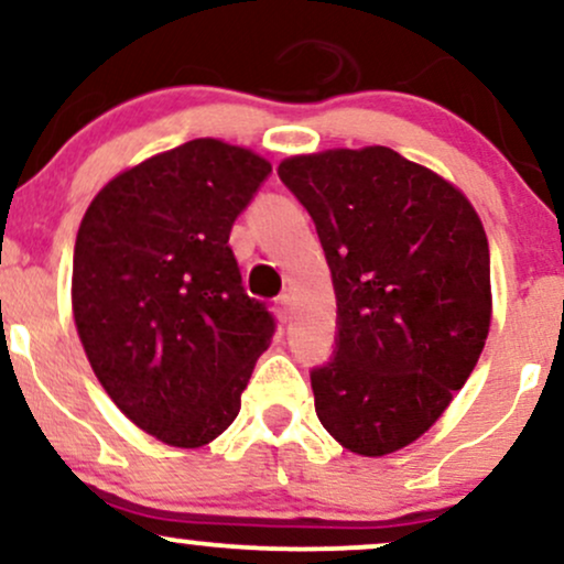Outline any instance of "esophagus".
Here are the masks:
<instances>
[{
  "mask_svg": "<svg viewBox=\"0 0 564 564\" xmlns=\"http://www.w3.org/2000/svg\"><path fill=\"white\" fill-rule=\"evenodd\" d=\"M291 310H294V300H291V294H283L275 300V313L278 318L286 323L291 318Z\"/></svg>",
  "mask_w": 564,
  "mask_h": 564,
  "instance_id": "34e87169",
  "label": "esophagus"
}]
</instances>
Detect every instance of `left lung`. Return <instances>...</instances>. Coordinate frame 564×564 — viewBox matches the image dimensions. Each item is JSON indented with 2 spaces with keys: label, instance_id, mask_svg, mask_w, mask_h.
I'll return each instance as SVG.
<instances>
[{
  "label": "left lung",
  "instance_id": "8db88e82",
  "mask_svg": "<svg viewBox=\"0 0 564 564\" xmlns=\"http://www.w3.org/2000/svg\"><path fill=\"white\" fill-rule=\"evenodd\" d=\"M278 174L313 217L336 291L334 360L310 373L315 413L358 456L405 448L467 384L488 339L480 215L384 145L289 156Z\"/></svg>",
  "mask_w": 564,
  "mask_h": 564
}]
</instances>
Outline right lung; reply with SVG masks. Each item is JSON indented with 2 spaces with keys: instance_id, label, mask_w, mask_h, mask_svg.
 <instances>
[{
  "instance_id": "right-lung-1",
  "label": "right lung",
  "mask_w": 564,
  "mask_h": 564,
  "mask_svg": "<svg viewBox=\"0 0 564 564\" xmlns=\"http://www.w3.org/2000/svg\"><path fill=\"white\" fill-rule=\"evenodd\" d=\"M270 161L198 138L119 172L84 212L70 304L97 381L132 424L200 448L241 411L275 323L228 246Z\"/></svg>"
}]
</instances>
